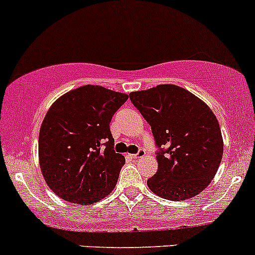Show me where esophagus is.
<instances>
[{
    "instance_id": "34e87169",
    "label": "esophagus",
    "mask_w": 255,
    "mask_h": 255,
    "mask_svg": "<svg viewBox=\"0 0 255 255\" xmlns=\"http://www.w3.org/2000/svg\"><path fill=\"white\" fill-rule=\"evenodd\" d=\"M144 155H145V150H144V149H139V150H138L135 154H133L132 156L133 158H142Z\"/></svg>"
}]
</instances>
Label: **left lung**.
<instances>
[{
	"mask_svg": "<svg viewBox=\"0 0 255 255\" xmlns=\"http://www.w3.org/2000/svg\"><path fill=\"white\" fill-rule=\"evenodd\" d=\"M129 99L150 125L158 171L148 187L158 196L181 201L204 191L223 155L220 125L204 101L176 85L130 92Z\"/></svg>",
	"mask_w": 255,
	"mask_h": 255,
	"instance_id": "8db88e82",
	"label": "left lung"
}]
</instances>
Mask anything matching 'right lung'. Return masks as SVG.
<instances>
[{"label": "right lung", "instance_id": "obj_1", "mask_svg": "<svg viewBox=\"0 0 255 255\" xmlns=\"http://www.w3.org/2000/svg\"><path fill=\"white\" fill-rule=\"evenodd\" d=\"M128 95L86 85L59 97L39 132V164L60 199L89 205L115 189L125 156L113 150L110 123Z\"/></svg>", "mask_w": 255, "mask_h": 255}]
</instances>
